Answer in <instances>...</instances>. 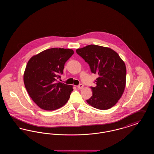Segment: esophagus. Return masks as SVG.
Masks as SVG:
<instances>
[{
	"label": "esophagus",
	"mask_w": 154,
	"mask_h": 154,
	"mask_svg": "<svg viewBox=\"0 0 154 154\" xmlns=\"http://www.w3.org/2000/svg\"><path fill=\"white\" fill-rule=\"evenodd\" d=\"M77 87L79 88V89H82V88L84 87V85H83V84H79V85H77Z\"/></svg>",
	"instance_id": "esophagus-1"
}]
</instances>
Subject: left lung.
Instances as JSON below:
<instances>
[{"mask_svg": "<svg viewBox=\"0 0 154 154\" xmlns=\"http://www.w3.org/2000/svg\"><path fill=\"white\" fill-rule=\"evenodd\" d=\"M76 52L89 65L92 73L98 75L96 86L91 87L92 96L87 102L99 110L109 109L119 100L124 92L126 69L124 62L110 48L88 45Z\"/></svg>", "mask_w": 154, "mask_h": 154, "instance_id": "8db88e82", "label": "left lung"}]
</instances>
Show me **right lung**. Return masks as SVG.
<instances>
[{
    "label": "right lung",
    "instance_id": "right-lung-1",
    "mask_svg": "<svg viewBox=\"0 0 154 154\" xmlns=\"http://www.w3.org/2000/svg\"><path fill=\"white\" fill-rule=\"evenodd\" d=\"M73 54L72 49L52 48L34 55L28 61L23 74L24 84L30 97L41 109L57 110L69 99L73 86L57 79Z\"/></svg>",
    "mask_w": 154,
    "mask_h": 154
}]
</instances>
